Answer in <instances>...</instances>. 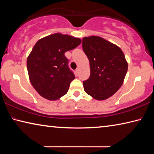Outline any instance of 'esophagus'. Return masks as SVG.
<instances>
[{
  "mask_svg": "<svg viewBox=\"0 0 154 154\" xmlns=\"http://www.w3.org/2000/svg\"><path fill=\"white\" fill-rule=\"evenodd\" d=\"M79 69H76V72H77V73H79Z\"/></svg>",
  "mask_w": 154,
  "mask_h": 154,
  "instance_id": "obj_1",
  "label": "esophagus"
}]
</instances>
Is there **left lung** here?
Wrapping results in <instances>:
<instances>
[{
	"mask_svg": "<svg viewBox=\"0 0 154 154\" xmlns=\"http://www.w3.org/2000/svg\"><path fill=\"white\" fill-rule=\"evenodd\" d=\"M82 48L90 65V77L83 82L85 92L99 100L113 96L122 86L128 71L123 51L96 36L83 38Z\"/></svg>",
	"mask_w": 154,
	"mask_h": 154,
	"instance_id": "8db88e82",
	"label": "left lung"
}]
</instances>
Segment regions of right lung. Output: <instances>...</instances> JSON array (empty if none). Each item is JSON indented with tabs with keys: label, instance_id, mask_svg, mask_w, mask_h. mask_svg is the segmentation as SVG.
I'll return each instance as SVG.
<instances>
[{
	"label": "right lung",
	"instance_id": "1",
	"mask_svg": "<svg viewBox=\"0 0 154 154\" xmlns=\"http://www.w3.org/2000/svg\"><path fill=\"white\" fill-rule=\"evenodd\" d=\"M80 38L60 33L38 41L27 59L32 86L43 98L57 100L67 93L75 76L64 53L80 45Z\"/></svg>",
	"mask_w": 154,
	"mask_h": 154
}]
</instances>
